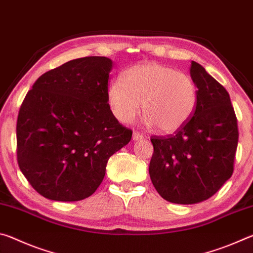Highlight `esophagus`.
Returning a JSON list of instances; mask_svg holds the SVG:
<instances>
[{
	"mask_svg": "<svg viewBox=\"0 0 253 253\" xmlns=\"http://www.w3.org/2000/svg\"><path fill=\"white\" fill-rule=\"evenodd\" d=\"M144 138V135L140 134L138 131H134V134H132V139L134 140H140Z\"/></svg>",
	"mask_w": 253,
	"mask_h": 253,
	"instance_id": "esophagus-1",
	"label": "esophagus"
}]
</instances>
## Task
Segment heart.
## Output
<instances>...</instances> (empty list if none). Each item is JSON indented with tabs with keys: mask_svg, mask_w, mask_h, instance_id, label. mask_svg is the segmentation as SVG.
Wrapping results in <instances>:
<instances>
[{
	"mask_svg": "<svg viewBox=\"0 0 253 253\" xmlns=\"http://www.w3.org/2000/svg\"><path fill=\"white\" fill-rule=\"evenodd\" d=\"M108 104L114 116L130 123L140 110L145 124L157 131L172 134L195 113L198 87L190 76L157 62L128 68L108 88Z\"/></svg>",
	"mask_w": 253,
	"mask_h": 253,
	"instance_id": "obj_1",
	"label": "heart"
}]
</instances>
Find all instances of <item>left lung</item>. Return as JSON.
<instances>
[{
    "label": "left lung",
    "instance_id": "8db88e82",
    "mask_svg": "<svg viewBox=\"0 0 253 253\" xmlns=\"http://www.w3.org/2000/svg\"><path fill=\"white\" fill-rule=\"evenodd\" d=\"M191 77L198 87L195 113L181 129L152 136L149 176L163 199L194 204L211 198L232 176L239 130L230 96L198 62Z\"/></svg>",
    "mask_w": 253,
    "mask_h": 253
}]
</instances>
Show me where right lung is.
<instances>
[{
  "label": "right lung",
  "instance_id": "add662e5",
  "mask_svg": "<svg viewBox=\"0 0 253 253\" xmlns=\"http://www.w3.org/2000/svg\"><path fill=\"white\" fill-rule=\"evenodd\" d=\"M113 61L71 60L38 78L16 122L18 164L40 195L84 200L100 185L109 157L130 142L108 104Z\"/></svg>",
  "mask_w": 253,
  "mask_h": 253
}]
</instances>
